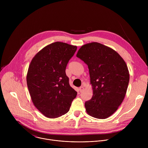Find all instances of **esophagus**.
<instances>
[{
  "label": "esophagus",
  "mask_w": 148,
  "mask_h": 148,
  "mask_svg": "<svg viewBox=\"0 0 148 148\" xmlns=\"http://www.w3.org/2000/svg\"><path fill=\"white\" fill-rule=\"evenodd\" d=\"M84 87H83V86L80 87L79 88V92H81L84 90Z\"/></svg>",
  "instance_id": "esophagus-1"
}]
</instances>
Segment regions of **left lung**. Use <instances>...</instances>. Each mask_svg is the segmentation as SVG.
<instances>
[{
	"label": "left lung",
	"instance_id": "left-lung-1",
	"mask_svg": "<svg viewBox=\"0 0 148 148\" xmlns=\"http://www.w3.org/2000/svg\"><path fill=\"white\" fill-rule=\"evenodd\" d=\"M77 57L88 66L93 95L85 102L87 112L105 119L112 115L122 102L130 81L125 61L113 49L93 42L82 46Z\"/></svg>",
	"mask_w": 148,
	"mask_h": 148
}]
</instances>
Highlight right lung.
Here are the masks:
<instances>
[{"mask_svg":"<svg viewBox=\"0 0 148 148\" xmlns=\"http://www.w3.org/2000/svg\"><path fill=\"white\" fill-rule=\"evenodd\" d=\"M77 47L55 42L40 50L32 59L27 84L37 109L50 118L69 112L77 92L70 87L66 69Z\"/></svg>","mask_w":148,"mask_h":148,"instance_id":"right-lung-1","label":"right lung"}]
</instances>
